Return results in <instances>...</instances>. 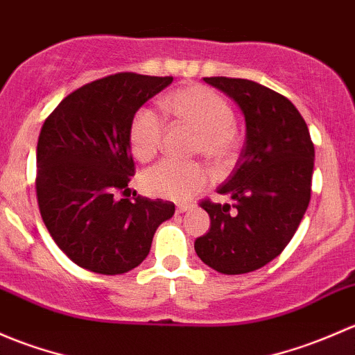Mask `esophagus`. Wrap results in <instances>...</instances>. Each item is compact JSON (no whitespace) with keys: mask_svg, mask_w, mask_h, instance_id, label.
Masks as SVG:
<instances>
[{"mask_svg":"<svg viewBox=\"0 0 355 355\" xmlns=\"http://www.w3.org/2000/svg\"><path fill=\"white\" fill-rule=\"evenodd\" d=\"M191 208H193V205H184V203H179L178 207H176V211H178V214H184V211L191 210Z\"/></svg>","mask_w":355,"mask_h":355,"instance_id":"obj_1","label":"esophagus"}]
</instances>
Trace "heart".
Segmentation results:
<instances>
[{
  "label": "heart",
  "instance_id": "1",
  "mask_svg": "<svg viewBox=\"0 0 355 355\" xmlns=\"http://www.w3.org/2000/svg\"><path fill=\"white\" fill-rule=\"evenodd\" d=\"M164 109L178 123L196 130L195 152L214 166L224 167L236 157L239 131L234 124V111L227 101L203 85H186L164 101ZM162 118L152 107H140L128 128L131 152L140 160H150L162 145ZM208 173L196 162L166 159L144 173L141 184L148 195L166 200H188L207 186Z\"/></svg>",
  "mask_w": 355,
  "mask_h": 355
}]
</instances>
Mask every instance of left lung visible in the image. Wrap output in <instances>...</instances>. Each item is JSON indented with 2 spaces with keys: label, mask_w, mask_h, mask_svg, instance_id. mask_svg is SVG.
I'll use <instances>...</instances> for the list:
<instances>
[{
  "label": "left lung",
  "mask_w": 355,
  "mask_h": 355,
  "mask_svg": "<svg viewBox=\"0 0 355 355\" xmlns=\"http://www.w3.org/2000/svg\"><path fill=\"white\" fill-rule=\"evenodd\" d=\"M239 105L246 144L217 193L203 200L210 229L195 241L200 259L225 275L253 272L279 257L311 200L314 145L308 124L287 97L244 78H203Z\"/></svg>",
  "instance_id": "left-lung-1"
}]
</instances>
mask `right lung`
Segmentation results:
<instances>
[{"mask_svg":"<svg viewBox=\"0 0 355 355\" xmlns=\"http://www.w3.org/2000/svg\"><path fill=\"white\" fill-rule=\"evenodd\" d=\"M173 76L116 73L58 104L37 141V203L54 243L82 268L119 275L147 258L174 203L135 196L128 128L135 112Z\"/></svg>","mask_w":355,"mask_h":355,"instance_id":"right-lung-1","label":"right lung"}]
</instances>
